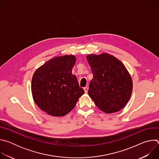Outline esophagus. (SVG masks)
<instances>
[{"label":"esophagus","mask_w":159,"mask_h":159,"mask_svg":"<svg viewBox=\"0 0 159 159\" xmlns=\"http://www.w3.org/2000/svg\"><path fill=\"white\" fill-rule=\"evenodd\" d=\"M84 91H85V93H87V91H88V87H84Z\"/></svg>","instance_id":"esophagus-1"}]
</instances>
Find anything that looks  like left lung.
I'll return each mask as SVG.
<instances>
[{
    "label": "left lung",
    "instance_id": "1",
    "mask_svg": "<svg viewBox=\"0 0 159 159\" xmlns=\"http://www.w3.org/2000/svg\"><path fill=\"white\" fill-rule=\"evenodd\" d=\"M86 58L93 74L89 96L105 113L120 111L129 101L133 90L132 79L126 66L107 53L90 54Z\"/></svg>",
    "mask_w": 159,
    "mask_h": 159
}]
</instances>
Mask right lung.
I'll use <instances>...</instances> for the list:
<instances>
[{"instance_id": "add662e5", "label": "right lung", "mask_w": 159, "mask_h": 159, "mask_svg": "<svg viewBox=\"0 0 159 159\" xmlns=\"http://www.w3.org/2000/svg\"><path fill=\"white\" fill-rule=\"evenodd\" d=\"M76 57H54L40 66L31 80V93L36 104L53 116L67 115L75 107L84 90L72 74Z\"/></svg>"}]
</instances>
